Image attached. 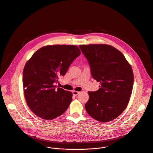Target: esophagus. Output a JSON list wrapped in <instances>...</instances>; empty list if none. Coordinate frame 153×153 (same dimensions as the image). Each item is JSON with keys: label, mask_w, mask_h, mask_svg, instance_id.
<instances>
[{"label": "esophagus", "mask_w": 153, "mask_h": 153, "mask_svg": "<svg viewBox=\"0 0 153 153\" xmlns=\"http://www.w3.org/2000/svg\"><path fill=\"white\" fill-rule=\"evenodd\" d=\"M80 94V92L79 91H73V94L74 96H77Z\"/></svg>", "instance_id": "obj_1"}]
</instances>
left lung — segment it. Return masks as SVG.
Wrapping results in <instances>:
<instances>
[{
  "instance_id": "obj_1",
  "label": "left lung",
  "mask_w": 153,
  "mask_h": 153,
  "mask_svg": "<svg viewBox=\"0 0 153 153\" xmlns=\"http://www.w3.org/2000/svg\"><path fill=\"white\" fill-rule=\"evenodd\" d=\"M88 60L91 75L100 88L88 92L85 105L88 114L101 122L111 121L125 110L133 91L134 74L131 65L116 48L106 44L80 45Z\"/></svg>"
}]
</instances>
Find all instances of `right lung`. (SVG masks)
Segmentation results:
<instances>
[{"label":"right lung","instance_id":"add662e5","mask_svg":"<svg viewBox=\"0 0 153 153\" xmlns=\"http://www.w3.org/2000/svg\"><path fill=\"white\" fill-rule=\"evenodd\" d=\"M81 54L76 45L43 47L27 62L23 71V86L27 105L37 116L52 120L62 115L72 101L73 94L54 82L66 74L73 60Z\"/></svg>","mask_w":153,"mask_h":153}]
</instances>
